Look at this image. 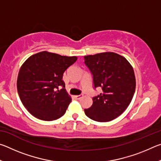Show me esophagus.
Masks as SVG:
<instances>
[{"instance_id":"esophagus-1","label":"esophagus","mask_w":161,"mask_h":161,"mask_svg":"<svg viewBox=\"0 0 161 161\" xmlns=\"http://www.w3.org/2000/svg\"><path fill=\"white\" fill-rule=\"evenodd\" d=\"M82 97H83V95H82V94H80V95H76V96H75V99H80V98H81Z\"/></svg>"}]
</instances>
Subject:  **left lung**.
<instances>
[{
  "mask_svg": "<svg viewBox=\"0 0 161 161\" xmlns=\"http://www.w3.org/2000/svg\"><path fill=\"white\" fill-rule=\"evenodd\" d=\"M84 58L92 75L94 89H102L100 94L92 97V105L84 113L94 121H110L121 115L131 102L136 89L133 67L126 58L114 53Z\"/></svg>",
  "mask_w": 161,
  "mask_h": 161,
  "instance_id": "left-lung-1",
  "label": "left lung"
}]
</instances>
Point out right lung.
Segmentation results:
<instances>
[{"instance_id":"1","label":"right lung","mask_w":161,"mask_h":161,"mask_svg":"<svg viewBox=\"0 0 161 161\" xmlns=\"http://www.w3.org/2000/svg\"><path fill=\"white\" fill-rule=\"evenodd\" d=\"M77 59L75 56L44 51L24 62L18 76V92L32 116L43 121H53L65 114L72 100L65 90L62 76Z\"/></svg>"}]
</instances>
